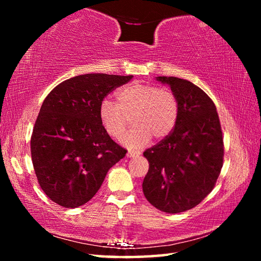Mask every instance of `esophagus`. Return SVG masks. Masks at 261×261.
<instances>
[{"label": "esophagus", "instance_id": "obj_1", "mask_svg": "<svg viewBox=\"0 0 261 261\" xmlns=\"http://www.w3.org/2000/svg\"><path fill=\"white\" fill-rule=\"evenodd\" d=\"M137 156H140V151H134V150H129L126 152V157L132 158V157H137Z\"/></svg>", "mask_w": 261, "mask_h": 261}]
</instances>
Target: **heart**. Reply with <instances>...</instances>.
Returning <instances> with one entry per match:
<instances>
[{"label":"heart","mask_w":261,"mask_h":261,"mask_svg":"<svg viewBox=\"0 0 261 261\" xmlns=\"http://www.w3.org/2000/svg\"><path fill=\"white\" fill-rule=\"evenodd\" d=\"M99 121L107 134L120 139L129 124L134 127L122 139L129 148H140L150 141L163 140L171 134L179 118V102L168 88L151 84H132L116 93V104L103 99Z\"/></svg>","instance_id":"heart-1"}]
</instances>
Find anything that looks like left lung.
Returning a JSON list of instances; mask_svg holds the SVG:
<instances>
[{
    "mask_svg": "<svg viewBox=\"0 0 261 261\" xmlns=\"http://www.w3.org/2000/svg\"><path fill=\"white\" fill-rule=\"evenodd\" d=\"M178 98L179 118L171 134L143 156L149 170L142 182L148 202L166 213L195 207L212 192L223 165V138L216 108L192 82L159 76Z\"/></svg>",
    "mask_w": 261,
    "mask_h": 261,
    "instance_id": "8db88e82",
    "label": "left lung"
}]
</instances>
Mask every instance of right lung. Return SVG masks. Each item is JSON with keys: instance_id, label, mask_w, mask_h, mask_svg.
Instances as JSON below:
<instances>
[{"instance_id": "obj_1", "label": "right lung", "mask_w": 261, "mask_h": 261, "mask_svg": "<svg viewBox=\"0 0 261 261\" xmlns=\"http://www.w3.org/2000/svg\"><path fill=\"white\" fill-rule=\"evenodd\" d=\"M132 75L85 74L60 83L43 101L31 136V158L41 190L60 206L84 205L109 169L126 153L105 132L99 104Z\"/></svg>"}]
</instances>
